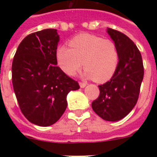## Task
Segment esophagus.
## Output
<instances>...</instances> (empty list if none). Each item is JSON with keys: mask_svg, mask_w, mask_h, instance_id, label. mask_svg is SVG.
I'll use <instances>...</instances> for the list:
<instances>
[{"mask_svg": "<svg viewBox=\"0 0 157 157\" xmlns=\"http://www.w3.org/2000/svg\"><path fill=\"white\" fill-rule=\"evenodd\" d=\"M79 86H80V87H81V88H84V87H85L86 86V83H85V82H79Z\"/></svg>", "mask_w": 157, "mask_h": 157, "instance_id": "1", "label": "esophagus"}]
</instances>
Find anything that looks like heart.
<instances>
[{"instance_id": "1", "label": "heart", "mask_w": 157, "mask_h": 157, "mask_svg": "<svg viewBox=\"0 0 157 157\" xmlns=\"http://www.w3.org/2000/svg\"><path fill=\"white\" fill-rule=\"evenodd\" d=\"M69 45L71 48L60 46L56 51L58 64L65 74L74 75L83 65L86 77L98 82L108 81L114 75L120 61L114 41L82 34L74 37Z\"/></svg>"}]
</instances>
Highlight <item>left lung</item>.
Returning a JSON list of instances; mask_svg holds the SVG:
<instances>
[{
	"mask_svg": "<svg viewBox=\"0 0 157 157\" xmlns=\"http://www.w3.org/2000/svg\"><path fill=\"white\" fill-rule=\"evenodd\" d=\"M107 32L117 45L120 61L111 79L98 86L100 95L93 101L92 109L103 120L115 122L127 116L135 106L144 67L141 52L132 40L113 29L108 28Z\"/></svg>",
	"mask_w": 157,
	"mask_h": 157,
	"instance_id": "obj_1",
	"label": "left lung"
}]
</instances>
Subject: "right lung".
Wrapping results in <instances>:
<instances>
[{
	"label": "right lung",
	"mask_w": 157,
	"mask_h": 157,
	"mask_svg": "<svg viewBox=\"0 0 157 157\" xmlns=\"http://www.w3.org/2000/svg\"><path fill=\"white\" fill-rule=\"evenodd\" d=\"M59 41L56 29L32 33L19 44L12 61V85L20 110L40 127L57 122L67 109V95L80 88L56 66Z\"/></svg>",
	"instance_id": "add662e5"
}]
</instances>
